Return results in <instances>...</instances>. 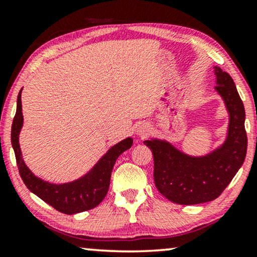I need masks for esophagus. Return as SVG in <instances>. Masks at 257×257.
Returning a JSON list of instances; mask_svg holds the SVG:
<instances>
[{"label": "esophagus", "instance_id": "1", "mask_svg": "<svg viewBox=\"0 0 257 257\" xmlns=\"http://www.w3.org/2000/svg\"><path fill=\"white\" fill-rule=\"evenodd\" d=\"M151 132L150 125L147 122H139L136 127V135L138 137H146Z\"/></svg>", "mask_w": 257, "mask_h": 257}]
</instances>
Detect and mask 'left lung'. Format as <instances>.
<instances>
[{"instance_id":"left-lung-1","label":"left lung","mask_w":257,"mask_h":257,"mask_svg":"<svg viewBox=\"0 0 257 257\" xmlns=\"http://www.w3.org/2000/svg\"><path fill=\"white\" fill-rule=\"evenodd\" d=\"M215 91L228 112L223 143L203 156H191L165 139L144 144L152 151L154 184L161 194L178 205H198L216 199L233 180L247 153L245 112L231 77L214 66Z\"/></svg>"}]
</instances>
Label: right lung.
Returning a JSON list of instances; mask_svg holds the SVG:
<instances>
[{
  "instance_id": "1",
  "label": "right lung",
  "mask_w": 257,
  "mask_h": 257,
  "mask_svg": "<svg viewBox=\"0 0 257 257\" xmlns=\"http://www.w3.org/2000/svg\"><path fill=\"white\" fill-rule=\"evenodd\" d=\"M21 93H22V89L17 96L16 114L12 125V145L23 182L30 192H33L35 195H37L44 202L61 213L71 215V214L82 213L94 208L106 196L115 160L126 150L131 149L133 139L131 137H127L110 147L89 172L76 180L64 182V184H52V182L45 181L29 170V167L24 163L22 152H21L19 138L23 126Z\"/></svg>"
}]
</instances>
